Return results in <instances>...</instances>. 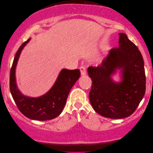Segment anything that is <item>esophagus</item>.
I'll return each mask as SVG.
<instances>
[{
  "label": "esophagus",
  "instance_id": "esophagus-1",
  "mask_svg": "<svg viewBox=\"0 0 153 153\" xmlns=\"http://www.w3.org/2000/svg\"><path fill=\"white\" fill-rule=\"evenodd\" d=\"M79 69H80L81 74V75H82V76H84V75L86 74V70H85V66L81 65V66L80 67V68H79Z\"/></svg>",
  "mask_w": 153,
  "mask_h": 153
}]
</instances>
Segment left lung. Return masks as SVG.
Segmentation results:
<instances>
[{
  "mask_svg": "<svg viewBox=\"0 0 153 153\" xmlns=\"http://www.w3.org/2000/svg\"><path fill=\"white\" fill-rule=\"evenodd\" d=\"M119 47L111 50L97 67L90 66L92 81L90 102L97 114L120 119L132 114L146 92V74L141 52L125 33H119ZM121 68L123 81L114 83L110 75Z\"/></svg>",
  "mask_w": 153,
  "mask_h": 153,
  "instance_id": "8db88e82",
  "label": "left lung"
}]
</instances>
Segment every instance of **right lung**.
<instances>
[{
  "label": "right lung",
  "instance_id": "obj_1",
  "mask_svg": "<svg viewBox=\"0 0 153 153\" xmlns=\"http://www.w3.org/2000/svg\"><path fill=\"white\" fill-rule=\"evenodd\" d=\"M30 39L24 42L16 51L10 74V89L18 109L27 118L36 120H51L59 116L65 105L71 88L80 77L78 69L72 70L63 69L57 81L47 94L39 97H25L16 85L15 68L23 48Z\"/></svg>",
  "mask_w": 153,
  "mask_h": 153
}]
</instances>
